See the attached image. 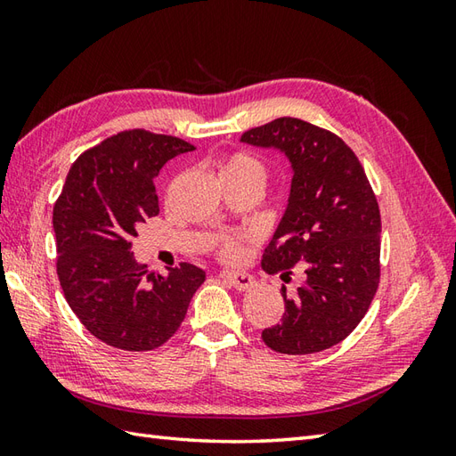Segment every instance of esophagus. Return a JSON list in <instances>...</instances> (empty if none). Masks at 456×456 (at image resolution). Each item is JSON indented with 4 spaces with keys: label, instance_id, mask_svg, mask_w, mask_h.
<instances>
[{
    "label": "esophagus",
    "instance_id": "1",
    "mask_svg": "<svg viewBox=\"0 0 456 456\" xmlns=\"http://www.w3.org/2000/svg\"><path fill=\"white\" fill-rule=\"evenodd\" d=\"M219 278L225 280L227 284L239 289V292H247V289L255 288V278L247 273H221Z\"/></svg>",
    "mask_w": 456,
    "mask_h": 456
}]
</instances>
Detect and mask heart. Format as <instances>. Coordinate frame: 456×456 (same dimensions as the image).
<instances>
[{"mask_svg":"<svg viewBox=\"0 0 456 456\" xmlns=\"http://www.w3.org/2000/svg\"><path fill=\"white\" fill-rule=\"evenodd\" d=\"M219 178L221 180H239L256 183L258 188H265L268 170L266 164L250 152H231L229 157L219 162ZM250 235L247 233H221L216 239V250L223 260H237L243 255V247L248 243Z\"/></svg>","mask_w":456,"mask_h":456,"instance_id":"obj_1","label":"heart"}]
</instances>
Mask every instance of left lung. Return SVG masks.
I'll return each mask as SVG.
<instances>
[{
  "label": "left lung",
  "mask_w": 456,
  "mask_h": 456,
  "mask_svg": "<svg viewBox=\"0 0 456 456\" xmlns=\"http://www.w3.org/2000/svg\"><path fill=\"white\" fill-rule=\"evenodd\" d=\"M274 147L292 162L288 209L263 255L268 274L288 284L294 268L304 284L288 296L282 322L263 331L282 354H312L353 333L380 282V209L361 160L335 133L296 118H280L240 137Z\"/></svg>",
  "instance_id": "8db88e82"
}]
</instances>
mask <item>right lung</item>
I'll use <instances>...</instances> for the list:
<instances>
[{
    "mask_svg": "<svg viewBox=\"0 0 456 456\" xmlns=\"http://www.w3.org/2000/svg\"><path fill=\"white\" fill-rule=\"evenodd\" d=\"M193 144L144 129L121 131L82 152L53 209L56 274L88 331L121 351H152L178 331L206 273L190 263L162 276L137 265L131 239L159 216L152 180Z\"/></svg>",
    "mask_w": 456,
    "mask_h": 456,
    "instance_id": "right-lung-1",
    "label": "right lung"
}]
</instances>
